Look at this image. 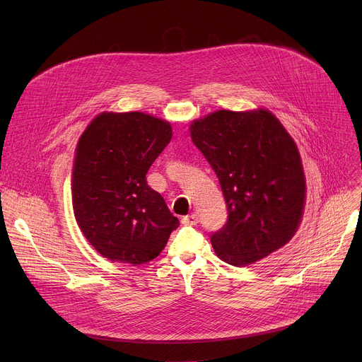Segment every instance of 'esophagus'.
Masks as SVG:
<instances>
[{
	"instance_id": "esophagus-1",
	"label": "esophagus",
	"mask_w": 362,
	"mask_h": 362,
	"mask_svg": "<svg viewBox=\"0 0 362 362\" xmlns=\"http://www.w3.org/2000/svg\"><path fill=\"white\" fill-rule=\"evenodd\" d=\"M182 223L183 225H189V226H194V225L199 223V216L196 214L185 216V218H182Z\"/></svg>"
}]
</instances>
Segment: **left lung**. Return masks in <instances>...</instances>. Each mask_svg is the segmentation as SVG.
I'll return each mask as SVG.
<instances>
[{"mask_svg":"<svg viewBox=\"0 0 362 362\" xmlns=\"http://www.w3.org/2000/svg\"><path fill=\"white\" fill-rule=\"evenodd\" d=\"M190 136L226 202L228 222L211 236L221 259L246 267L286 245L302 219L305 175L281 122L265 109L218 110L194 120Z\"/></svg>","mask_w":362,"mask_h":362,"instance_id":"left-lung-1","label":"left lung"}]
</instances>
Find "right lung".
Listing matches in <instances>:
<instances>
[{"mask_svg": "<svg viewBox=\"0 0 362 362\" xmlns=\"http://www.w3.org/2000/svg\"><path fill=\"white\" fill-rule=\"evenodd\" d=\"M170 140L169 122L140 112H106L93 119L77 143L74 216L90 245L113 262H150L179 226L162 194L146 182Z\"/></svg>", "mask_w": 362, "mask_h": 362, "instance_id": "right-lung-1", "label": "right lung"}]
</instances>
